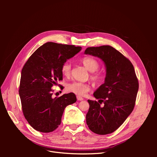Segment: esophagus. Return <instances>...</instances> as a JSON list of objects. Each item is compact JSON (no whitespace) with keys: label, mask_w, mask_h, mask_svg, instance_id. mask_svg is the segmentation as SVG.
Here are the masks:
<instances>
[{"label":"esophagus","mask_w":157,"mask_h":157,"mask_svg":"<svg viewBox=\"0 0 157 157\" xmlns=\"http://www.w3.org/2000/svg\"><path fill=\"white\" fill-rule=\"evenodd\" d=\"M77 100H78V101H82L83 99H84V98H83L80 97V96H77Z\"/></svg>","instance_id":"34e87169"}]
</instances>
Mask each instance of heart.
Wrapping results in <instances>:
<instances>
[{"label": "heart", "instance_id": "b5f03b06", "mask_svg": "<svg viewBox=\"0 0 157 157\" xmlns=\"http://www.w3.org/2000/svg\"><path fill=\"white\" fill-rule=\"evenodd\" d=\"M84 66L90 72H95L99 68L98 61L91 57H85L81 59ZM71 71V65L69 62H65L61 66V72L65 77H69ZM91 78L96 84H100L103 82L104 77L101 73H96L91 75ZM66 89L68 92L73 93L77 96H84L90 89V85L88 83L80 82H73L67 85Z\"/></svg>", "mask_w": 157, "mask_h": 157}]
</instances>
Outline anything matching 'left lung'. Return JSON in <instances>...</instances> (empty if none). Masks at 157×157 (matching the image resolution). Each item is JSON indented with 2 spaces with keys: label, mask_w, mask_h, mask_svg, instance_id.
Returning a JSON list of instances; mask_svg holds the SVG:
<instances>
[{
  "label": "left lung",
  "mask_w": 157,
  "mask_h": 157,
  "mask_svg": "<svg viewBox=\"0 0 157 157\" xmlns=\"http://www.w3.org/2000/svg\"><path fill=\"white\" fill-rule=\"evenodd\" d=\"M85 54L100 58L105 64V82L94 93L96 101L88 100L86 124L92 132L109 134L117 130L134 109L139 88L134 66L110 46L89 47ZM103 102L104 105L101 106Z\"/></svg>",
  "instance_id": "obj_1"
}]
</instances>
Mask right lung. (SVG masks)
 <instances>
[{"mask_svg": "<svg viewBox=\"0 0 157 157\" xmlns=\"http://www.w3.org/2000/svg\"><path fill=\"white\" fill-rule=\"evenodd\" d=\"M80 46L48 42L40 46L23 66L19 94L23 115L35 130L51 132L59 126L64 109L77 101L75 94L52 98L54 85L63 80L61 66L81 50Z\"/></svg>", "mask_w": 157, "mask_h": 157, "instance_id": "right-lung-1", "label": "right lung"}]
</instances>
